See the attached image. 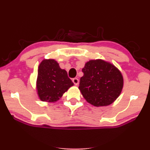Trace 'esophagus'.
Wrapping results in <instances>:
<instances>
[{
    "label": "esophagus",
    "mask_w": 150,
    "mask_h": 150,
    "mask_svg": "<svg viewBox=\"0 0 150 150\" xmlns=\"http://www.w3.org/2000/svg\"><path fill=\"white\" fill-rule=\"evenodd\" d=\"M73 82L75 85H77L79 84V80L77 78H73Z\"/></svg>",
    "instance_id": "1"
}]
</instances>
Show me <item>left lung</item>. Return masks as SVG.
Segmentation results:
<instances>
[{"instance_id": "left-lung-1", "label": "left lung", "mask_w": 150, "mask_h": 150, "mask_svg": "<svg viewBox=\"0 0 150 150\" xmlns=\"http://www.w3.org/2000/svg\"><path fill=\"white\" fill-rule=\"evenodd\" d=\"M80 89L89 104L104 106L112 104L121 92L123 79L114 65L102 60H92L82 68Z\"/></svg>"}]
</instances>
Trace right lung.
<instances>
[{
	"instance_id": "right-lung-1",
	"label": "right lung",
	"mask_w": 150,
	"mask_h": 150,
	"mask_svg": "<svg viewBox=\"0 0 150 150\" xmlns=\"http://www.w3.org/2000/svg\"><path fill=\"white\" fill-rule=\"evenodd\" d=\"M73 85L66 70L61 69L55 60H44L38 70V95L43 101L54 102Z\"/></svg>"
}]
</instances>
